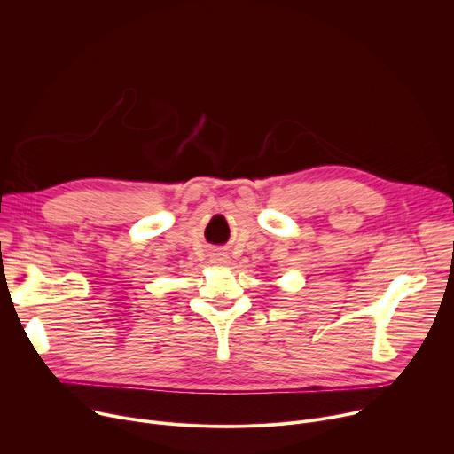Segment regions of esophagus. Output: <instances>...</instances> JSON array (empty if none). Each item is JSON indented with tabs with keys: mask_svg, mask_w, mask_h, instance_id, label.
Listing matches in <instances>:
<instances>
[{
	"mask_svg": "<svg viewBox=\"0 0 454 454\" xmlns=\"http://www.w3.org/2000/svg\"><path fill=\"white\" fill-rule=\"evenodd\" d=\"M211 263L218 265V267H223V265L231 263V258L225 253H222V250H215V253L211 254Z\"/></svg>",
	"mask_w": 454,
	"mask_h": 454,
	"instance_id": "1",
	"label": "esophagus"
}]
</instances>
